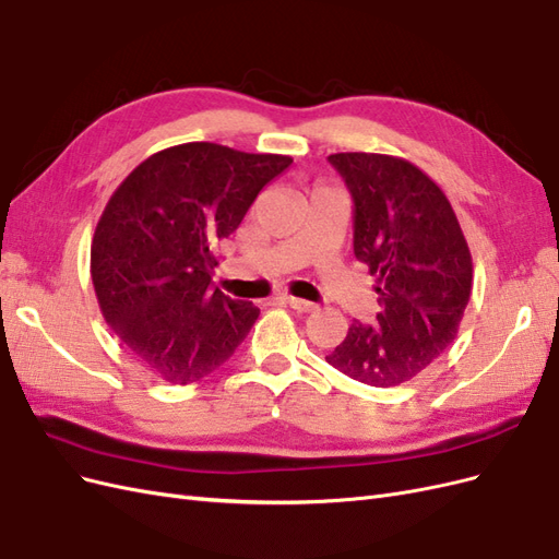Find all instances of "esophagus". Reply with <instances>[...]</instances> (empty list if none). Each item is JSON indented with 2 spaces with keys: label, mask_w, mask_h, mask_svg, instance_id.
<instances>
[{
  "label": "esophagus",
  "mask_w": 559,
  "mask_h": 559,
  "mask_svg": "<svg viewBox=\"0 0 559 559\" xmlns=\"http://www.w3.org/2000/svg\"><path fill=\"white\" fill-rule=\"evenodd\" d=\"M286 306L289 308H294V310H298V312H312L317 306L314 302H310V300H302V298H296V296H284L282 298Z\"/></svg>",
  "instance_id": "esophagus-1"
}]
</instances>
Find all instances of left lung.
<instances>
[{
  "mask_svg": "<svg viewBox=\"0 0 559 559\" xmlns=\"http://www.w3.org/2000/svg\"><path fill=\"white\" fill-rule=\"evenodd\" d=\"M354 202V257L378 280L380 312L354 319L326 361L352 380L396 386L429 368L456 337L473 263L445 193L413 163L333 154Z\"/></svg>",
  "mask_w": 559,
  "mask_h": 559,
  "instance_id": "1",
  "label": "left lung"
}]
</instances>
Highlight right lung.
<instances>
[{
    "instance_id": "right-lung-1",
    "label": "right lung",
    "mask_w": 559,
    "mask_h": 559,
    "mask_svg": "<svg viewBox=\"0 0 559 559\" xmlns=\"http://www.w3.org/2000/svg\"><path fill=\"white\" fill-rule=\"evenodd\" d=\"M294 160L189 142L148 156L118 186L91 245L99 310L134 359L173 384L222 368L259 308L212 289L214 247Z\"/></svg>"
}]
</instances>
